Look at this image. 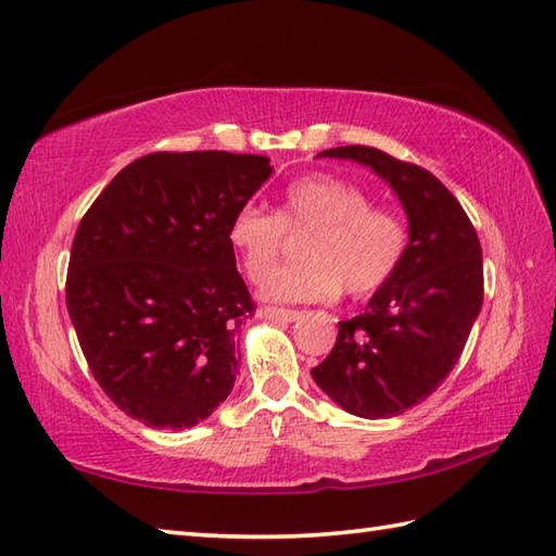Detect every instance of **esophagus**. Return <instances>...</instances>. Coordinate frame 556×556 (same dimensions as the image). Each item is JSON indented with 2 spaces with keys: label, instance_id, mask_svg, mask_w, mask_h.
Instances as JSON below:
<instances>
[{
  "label": "esophagus",
  "instance_id": "1",
  "mask_svg": "<svg viewBox=\"0 0 556 556\" xmlns=\"http://www.w3.org/2000/svg\"><path fill=\"white\" fill-rule=\"evenodd\" d=\"M262 314L268 316V318H276V320H294V318H300L302 312H298V309H282V306H264Z\"/></svg>",
  "mask_w": 556,
  "mask_h": 556
}]
</instances>
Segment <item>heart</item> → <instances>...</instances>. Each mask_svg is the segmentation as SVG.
I'll return each mask as SVG.
<instances>
[{
	"label": "heart",
	"mask_w": 556,
	"mask_h": 556,
	"mask_svg": "<svg viewBox=\"0 0 556 556\" xmlns=\"http://www.w3.org/2000/svg\"><path fill=\"white\" fill-rule=\"evenodd\" d=\"M371 204L359 185L328 174L304 176L282 190L276 214L240 206L228 224V242L244 276L258 282L287 236H305L299 243L301 262L267 275L268 300L326 302L342 290L366 298L392 280L409 252L404 218L394 208Z\"/></svg>",
	"instance_id": "obj_1"
}]
</instances>
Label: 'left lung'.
Masks as SVG:
<instances>
[{"label": "left lung", "instance_id": "1", "mask_svg": "<svg viewBox=\"0 0 556 556\" xmlns=\"http://www.w3.org/2000/svg\"><path fill=\"white\" fill-rule=\"evenodd\" d=\"M320 156L352 159L390 182L409 218V252L366 312L340 320L336 348L312 368L344 412L390 418L433 394L459 362L483 306V252L456 197L430 170L376 147Z\"/></svg>", "mask_w": 556, "mask_h": 556}]
</instances>
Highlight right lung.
<instances>
[{
	"label": "right lung",
	"instance_id": "obj_1",
	"mask_svg": "<svg viewBox=\"0 0 556 556\" xmlns=\"http://www.w3.org/2000/svg\"><path fill=\"white\" fill-rule=\"evenodd\" d=\"M270 176L266 156L154 152L83 216L66 306L106 397L150 428H192L238 371L236 330L256 304L228 224Z\"/></svg>",
	"mask_w": 556,
	"mask_h": 556
}]
</instances>
